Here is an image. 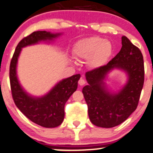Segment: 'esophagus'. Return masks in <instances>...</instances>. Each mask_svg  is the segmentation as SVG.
Segmentation results:
<instances>
[{"label": "esophagus", "instance_id": "esophagus-1", "mask_svg": "<svg viewBox=\"0 0 153 153\" xmlns=\"http://www.w3.org/2000/svg\"><path fill=\"white\" fill-rule=\"evenodd\" d=\"M85 80L83 79V78H80V79L79 80V81H78V84H79L80 85H85Z\"/></svg>", "mask_w": 153, "mask_h": 153}]
</instances>
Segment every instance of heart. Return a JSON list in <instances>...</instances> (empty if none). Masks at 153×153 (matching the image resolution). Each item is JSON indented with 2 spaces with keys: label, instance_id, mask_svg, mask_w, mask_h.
I'll list each match as a JSON object with an SVG mask.
<instances>
[{
  "label": "heart",
  "instance_id": "b5f03b06",
  "mask_svg": "<svg viewBox=\"0 0 153 153\" xmlns=\"http://www.w3.org/2000/svg\"><path fill=\"white\" fill-rule=\"evenodd\" d=\"M74 53L81 59H88V65L92 68L104 66L112 56V43L100 37H90L80 40L74 46Z\"/></svg>",
  "mask_w": 153,
  "mask_h": 153
}]
</instances>
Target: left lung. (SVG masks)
I'll return each instance as SVG.
<instances>
[{
  "mask_svg": "<svg viewBox=\"0 0 153 153\" xmlns=\"http://www.w3.org/2000/svg\"><path fill=\"white\" fill-rule=\"evenodd\" d=\"M114 68L124 70L129 77L127 84L116 94L109 92L103 82L106 74ZM85 78L88 84L82 92L91 122L102 128L120 125L138 105L145 80L142 52L127 37L123 36L119 53L106 65L87 72Z\"/></svg>",
  "mask_w": 153,
  "mask_h": 153,
  "instance_id": "1",
  "label": "left lung"
}]
</instances>
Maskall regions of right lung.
Returning a JSON list of instances; mask_svg holds the SVG:
<instances>
[{
  "label": "right lung",
  "mask_w": 153,
  "mask_h": 153,
  "mask_svg": "<svg viewBox=\"0 0 153 153\" xmlns=\"http://www.w3.org/2000/svg\"><path fill=\"white\" fill-rule=\"evenodd\" d=\"M59 36L60 33L33 32L18 43L10 64V84L15 105L31 121L45 128H54L62 123L65 117V105L78 88L80 75L77 74L63 79L47 94L41 97H34L25 91L19 84L16 75V65L22 48L42 41H52Z\"/></svg>",
  "instance_id": "add662e5"
}]
</instances>
